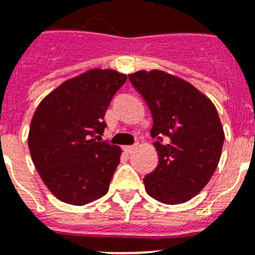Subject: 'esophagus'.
I'll return each mask as SVG.
<instances>
[{
    "instance_id": "obj_1",
    "label": "esophagus",
    "mask_w": 255,
    "mask_h": 255,
    "mask_svg": "<svg viewBox=\"0 0 255 255\" xmlns=\"http://www.w3.org/2000/svg\"><path fill=\"white\" fill-rule=\"evenodd\" d=\"M123 149H124V151H126V153H127V154H131V153H133V151L136 150V149H137V145H132V146H124Z\"/></svg>"
}]
</instances>
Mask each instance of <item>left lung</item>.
<instances>
[{
	"label": "left lung",
	"mask_w": 255,
	"mask_h": 255,
	"mask_svg": "<svg viewBox=\"0 0 255 255\" xmlns=\"http://www.w3.org/2000/svg\"><path fill=\"white\" fill-rule=\"evenodd\" d=\"M128 78L150 110V134L157 137L158 166L144 177L145 190L162 204H184L204 189L219 163L224 131L217 108L166 71L140 70Z\"/></svg>",
	"instance_id": "8db88e82"
}]
</instances>
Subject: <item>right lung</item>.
<instances>
[{"mask_svg":"<svg viewBox=\"0 0 255 255\" xmlns=\"http://www.w3.org/2000/svg\"><path fill=\"white\" fill-rule=\"evenodd\" d=\"M127 75L93 68L63 81L38 104L28 147L41 180L59 201L83 206L108 193L122 149L101 142L105 113Z\"/></svg>","mask_w":255,"mask_h":255,"instance_id":"1","label":"right lung"}]
</instances>
